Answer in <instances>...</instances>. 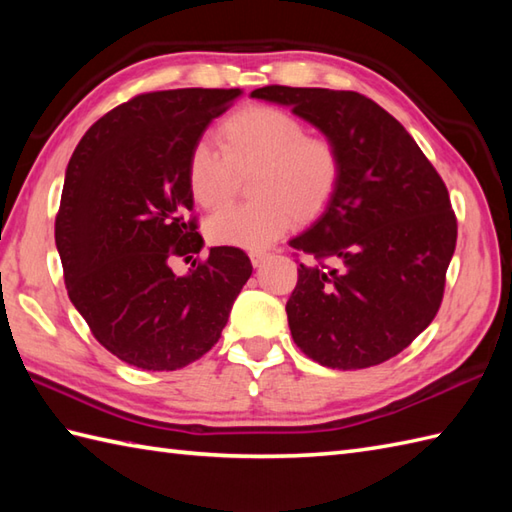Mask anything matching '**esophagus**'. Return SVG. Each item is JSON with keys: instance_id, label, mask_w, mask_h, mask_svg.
<instances>
[{"instance_id": "esophagus-1", "label": "esophagus", "mask_w": 512, "mask_h": 512, "mask_svg": "<svg viewBox=\"0 0 512 512\" xmlns=\"http://www.w3.org/2000/svg\"><path fill=\"white\" fill-rule=\"evenodd\" d=\"M250 262H253V266L257 268V266H262L264 262H266V259H268V253H266V250H250Z\"/></svg>"}]
</instances>
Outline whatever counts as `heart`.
I'll return each mask as SVG.
<instances>
[{"instance_id": "b5f03b06", "label": "heart", "mask_w": 512, "mask_h": 512, "mask_svg": "<svg viewBox=\"0 0 512 512\" xmlns=\"http://www.w3.org/2000/svg\"><path fill=\"white\" fill-rule=\"evenodd\" d=\"M217 145L198 143L187 160V189L202 209L233 200L248 180V202L215 213L206 237L217 246L266 248L292 224L328 209L343 180V151L330 136L308 134L299 116L273 105H248L217 125Z\"/></svg>"}]
</instances>
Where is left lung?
I'll list each match as a JSON object with an SVG mask.
<instances>
[{"label":"left lung","instance_id":"1","mask_svg":"<svg viewBox=\"0 0 512 512\" xmlns=\"http://www.w3.org/2000/svg\"><path fill=\"white\" fill-rule=\"evenodd\" d=\"M253 99L290 105L343 151L334 200L290 242L312 257L286 303L292 339L332 369L389 361L440 310L458 242L447 184L407 129L363 94L266 85Z\"/></svg>","mask_w":512,"mask_h":512}]
</instances>
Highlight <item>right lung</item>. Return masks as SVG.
<instances>
[{"label":"right lung","mask_w":512,"mask_h":512,"mask_svg":"<svg viewBox=\"0 0 512 512\" xmlns=\"http://www.w3.org/2000/svg\"><path fill=\"white\" fill-rule=\"evenodd\" d=\"M239 94H138L101 116L68 162L54 220L65 288L94 339L127 365L173 372L198 361L253 273L233 246L211 248L184 277L169 266L200 253L187 160Z\"/></svg>","instance_id":"right-lung-1"}]
</instances>
